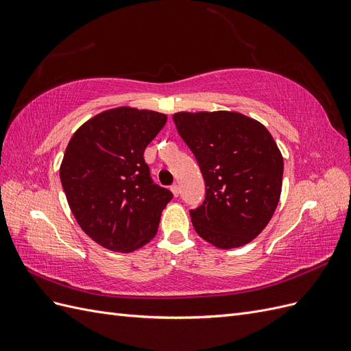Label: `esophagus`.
<instances>
[{
	"instance_id": "esophagus-1",
	"label": "esophagus",
	"mask_w": 351,
	"mask_h": 351,
	"mask_svg": "<svg viewBox=\"0 0 351 351\" xmlns=\"http://www.w3.org/2000/svg\"><path fill=\"white\" fill-rule=\"evenodd\" d=\"M171 192H173L174 197H177V196L180 195V187H178L177 184H173V186H171Z\"/></svg>"
}]
</instances>
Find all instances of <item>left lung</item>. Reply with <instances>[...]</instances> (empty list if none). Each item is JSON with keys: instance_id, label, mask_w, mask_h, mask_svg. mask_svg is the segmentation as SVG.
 Segmentation results:
<instances>
[{"instance_id": "obj_1", "label": "left lung", "mask_w": 351, "mask_h": 351, "mask_svg": "<svg viewBox=\"0 0 351 351\" xmlns=\"http://www.w3.org/2000/svg\"><path fill=\"white\" fill-rule=\"evenodd\" d=\"M173 120L206 186L204 204L190 210L196 232L219 249L250 243L281 195L284 161L271 133L232 111L176 112Z\"/></svg>"}]
</instances>
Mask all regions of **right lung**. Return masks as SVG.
<instances>
[{"label":"right lung","mask_w":351,"mask_h":351,"mask_svg":"<svg viewBox=\"0 0 351 351\" xmlns=\"http://www.w3.org/2000/svg\"><path fill=\"white\" fill-rule=\"evenodd\" d=\"M167 115L119 107L82 124L60 167L69 206L102 247L129 253L149 243L173 193L152 182L143 152Z\"/></svg>","instance_id":"right-lung-1"}]
</instances>
